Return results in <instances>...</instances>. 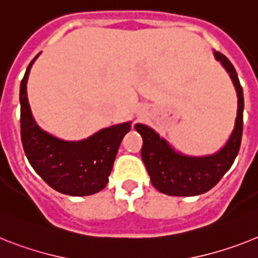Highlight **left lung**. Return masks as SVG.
<instances>
[{"mask_svg":"<svg viewBox=\"0 0 258 258\" xmlns=\"http://www.w3.org/2000/svg\"><path fill=\"white\" fill-rule=\"evenodd\" d=\"M214 56L229 75L237 94L235 127L226 144L218 152L199 157L183 155L177 152L151 127L142 123L135 124L136 131L143 138L142 159L151 177V182L166 196L192 197L209 191L232 166L239 153L243 135V88L235 68L226 56L216 51H214Z\"/></svg>","mask_w":258,"mask_h":258,"instance_id":"left-lung-1","label":"left lung"}]
</instances>
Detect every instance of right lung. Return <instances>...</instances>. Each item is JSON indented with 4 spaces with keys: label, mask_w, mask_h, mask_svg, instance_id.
I'll return each instance as SVG.
<instances>
[{
    "label": "right lung",
    "mask_w": 258,
    "mask_h": 258,
    "mask_svg": "<svg viewBox=\"0 0 258 258\" xmlns=\"http://www.w3.org/2000/svg\"><path fill=\"white\" fill-rule=\"evenodd\" d=\"M21 82V138L27 160L39 176L56 191L73 197L92 196L109 182L114 160L131 122L99 130L88 139L67 142L45 133L35 122L27 98L30 69Z\"/></svg>",
    "instance_id": "add662e5"
}]
</instances>
